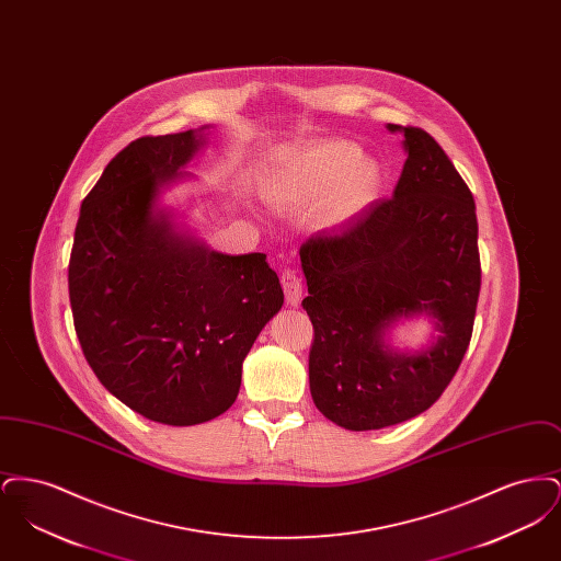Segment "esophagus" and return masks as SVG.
I'll use <instances>...</instances> for the list:
<instances>
[{
	"instance_id": "34e87169",
	"label": "esophagus",
	"mask_w": 561,
	"mask_h": 561,
	"mask_svg": "<svg viewBox=\"0 0 561 561\" xmlns=\"http://www.w3.org/2000/svg\"><path fill=\"white\" fill-rule=\"evenodd\" d=\"M282 288L286 293V300L296 307L302 298V279H300L296 268H284L282 271Z\"/></svg>"
}]
</instances>
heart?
Instances as JSON below:
<instances>
[{
	"label": "heart",
	"instance_id": "1",
	"mask_svg": "<svg viewBox=\"0 0 561 561\" xmlns=\"http://www.w3.org/2000/svg\"><path fill=\"white\" fill-rule=\"evenodd\" d=\"M380 165L348 140H321L286 153L265 179V195L279 206L321 199V225H343L362 213L380 185Z\"/></svg>",
	"mask_w": 561,
	"mask_h": 561
}]
</instances>
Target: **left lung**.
Returning <instances> with one entry per match:
<instances>
[{"label": "left lung", "mask_w": 561, "mask_h": 561, "mask_svg": "<svg viewBox=\"0 0 561 561\" xmlns=\"http://www.w3.org/2000/svg\"><path fill=\"white\" fill-rule=\"evenodd\" d=\"M403 133L408 153L393 197L373 202L336 233L300 245L313 323L309 387L321 414L351 431L398 425L428 410L450 385L480 298L476 202L431 134ZM425 312L438 339L396 352L383 336Z\"/></svg>", "instance_id": "8db88e82"}]
</instances>
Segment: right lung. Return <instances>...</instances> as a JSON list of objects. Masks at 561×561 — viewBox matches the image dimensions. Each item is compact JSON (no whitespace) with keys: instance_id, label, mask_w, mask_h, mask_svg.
I'll use <instances>...</instances> for the list:
<instances>
[{"instance_id":"right-lung-1","label":"right lung","mask_w":561,"mask_h":561,"mask_svg":"<svg viewBox=\"0 0 561 561\" xmlns=\"http://www.w3.org/2000/svg\"><path fill=\"white\" fill-rule=\"evenodd\" d=\"M202 145L187 130L122 149L81 202L69 261L90 368L134 412L172 427L231 408L248 351L284 305L267 254L208 250L158 208L161 187L183 176Z\"/></svg>"}]
</instances>
